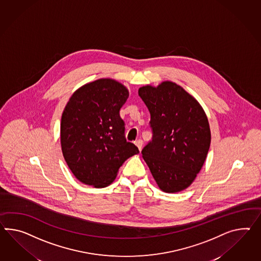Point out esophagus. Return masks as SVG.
<instances>
[{
    "label": "esophagus",
    "instance_id": "obj_1",
    "mask_svg": "<svg viewBox=\"0 0 261 261\" xmlns=\"http://www.w3.org/2000/svg\"><path fill=\"white\" fill-rule=\"evenodd\" d=\"M134 144L136 145V147H138L139 151H141V149H142V146H143V141L139 139V140L135 141V143H134Z\"/></svg>",
    "mask_w": 261,
    "mask_h": 261
}]
</instances>
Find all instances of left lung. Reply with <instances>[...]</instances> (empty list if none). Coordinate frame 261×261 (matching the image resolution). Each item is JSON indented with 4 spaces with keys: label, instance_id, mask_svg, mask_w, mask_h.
Segmentation results:
<instances>
[{
    "label": "left lung",
    "instance_id": "left-lung-1",
    "mask_svg": "<svg viewBox=\"0 0 261 261\" xmlns=\"http://www.w3.org/2000/svg\"><path fill=\"white\" fill-rule=\"evenodd\" d=\"M138 94L150 113L152 141L142 154L162 191L187 189L201 171L211 143L205 112L180 85L163 81L146 85Z\"/></svg>",
    "mask_w": 261,
    "mask_h": 261
}]
</instances>
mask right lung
Masks as SVG:
<instances>
[{
  "instance_id": "right-lung-1",
  "label": "right lung",
  "mask_w": 261,
  "mask_h": 261,
  "mask_svg": "<svg viewBox=\"0 0 261 261\" xmlns=\"http://www.w3.org/2000/svg\"><path fill=\"white\" fill-rule=\"evenodd\" d=\"M128 90L118 81L99 79L79 88L67 102L60 122L63 157L74 177L96 188L110 186L119 167L139 153L125 138L119 115Z\"/></svg>"
}]
</instances>
